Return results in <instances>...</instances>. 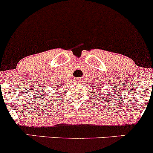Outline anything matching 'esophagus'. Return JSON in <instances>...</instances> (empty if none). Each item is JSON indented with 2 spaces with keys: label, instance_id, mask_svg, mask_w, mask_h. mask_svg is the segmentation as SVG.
I'll return each mask as SVG.
<instances>
[{
  "label": "esophagus",
  "instance_id": "obj_1",
  "mask_svg": "<svg viewBox=\"0 0 153 153\" xmlns=\"http://www.w3.org/2000/svg\"><path fill=\"white\" fill-rule=\"evenodd\" d=\"M75 82H76V83H79L80 81H81V78H75Z\"/></svg>",
  "mask_w": 153,
  "mask_h": 153
}]
</instances>
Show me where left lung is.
<instances>
[{
  "label": "left lung",
  "mask_w": 153,
  "mask_h": 153,
  "mask_svg": "<svg viewBox=\"0 0 153 153\" xmlns=\"http://www.w3.org/2000/svg\"><path fill=\"white\" fill-rule=\"evenodd\" d=\"M99 88H100V87H99Z\"/></svg>",
  "instance_id": "8db88e82"
}]
</instances>
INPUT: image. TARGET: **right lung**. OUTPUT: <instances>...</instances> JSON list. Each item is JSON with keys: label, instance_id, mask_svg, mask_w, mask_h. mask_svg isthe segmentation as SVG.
I'll return each mask as SVG.
<instances>
[{"label": "right lung", "instance_id": "obj_1", "mask_svg": "<svg viewBox=\"0 0 153 153\" xmlns=\"http://www.w3.org/2000/svg\"><path fill=\"white\" fill-rule=\"evenodd\" d=\"M58 86H55V87H56V88H58Z\"/></svg>", "mask_w": 153, "mask_h": 153}]
</instances>
